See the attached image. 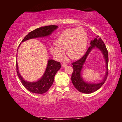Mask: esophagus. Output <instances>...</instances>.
Masks as SVG:
<instances>
[{
    "label": "esophagus",
    "instance_id": "obj_1",
    "mask_svg": "<svg viewBox=\"0 0 122 122\" xmlns=\"http://www.w3.org/2000/svg\"><path fill=\"white\" fill-rule=\"evenodd\" d=\"M62 66H64V67H67V66H68V64L66 63V62H64V63L62 64Z\"/></svg>",
    "mask_w": 122,
    "mask_h": 122
}]
</instances>
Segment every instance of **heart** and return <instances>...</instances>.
<instances>
[{
  "label": "heart",
  "instance_id": "1",
  "mask_svg": "<svg viewBox=\"0 0 122 122\" xmlns=\"http://www.w3.org/2000/svg\"><path fill=\"white\" fill-rule=\"evenodd\" d=\"M87 35L82 28H70L64 30L55 41L56 45L50 48L51 53L58 60L63 58L66 50L68 56L72 60L80 58L87 45Z\"/></svg>",
  "mask_w": 122,
  "mask_h": 122
}]
</instances>
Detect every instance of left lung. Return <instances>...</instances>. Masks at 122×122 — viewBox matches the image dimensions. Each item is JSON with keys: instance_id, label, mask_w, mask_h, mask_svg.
Returning a JSON list of instances; mask_svg holds the SVG:
<instances>
[{"instance_id": "left-lung-1", "label": "left lung", "mask_w": 122, "mask_h": 122, "mask_svg": "<svg viewBox=\"0 0 122 122\" xmlns=\"http://www.w3.org/2000/svg\"><path fill=\"white\" fill-rule=\"evenodd\" d=\"M97 36L98 37L94 39V40L91 41L90 43L91 46L88 48L86 54L79 60L72 63L73 68V72L71 76L72 83L77 90L82 93L90 94L99 90L105 82L108 74V51L106 49L104 43L103 42L101 38H98L99 36ZM95 47H97L100 50L103 54V57L105 59L106 62L107 71L104 78L101 82L97 84L88 83L85 82L83 80L81 76V71L83 66L84 64L88 55L90 53V51Z\"/></svg>"}]
</instances>
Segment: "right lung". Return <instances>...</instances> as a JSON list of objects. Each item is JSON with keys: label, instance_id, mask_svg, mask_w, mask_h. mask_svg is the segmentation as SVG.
Returning a JSON list of instances; mask_svg holds the SVG:
<instances>
[{"label": "right lung", "instance_id": "add662e5", "mask_svg": "<svg viewBox=\"0 0 122 122\" xmlns=\"http://www.w3.org/2000/svg\"><path fill=\"white\" fill-rule=\"evenodd\" d=\"M57 27L58 26L52 25L36 28L35 30L28 33V35L25 36L22 42L29 39L45 37V36H49L51 35L54 30H56ZM19 47H18V48H19ZM61 67V65L60 62L49 59L48 61L45 73L41 77V78L38 80L37 81L29 82L24 80L20 74L19 70H18V63L16 61L17 75L21 80L22 84L27 90L31 93L36 94H44L47 92V91H48L53 84L55 74L60 69Z\"/></svg>", "mask_w": 122, "mask_h": 122}]
</instances>
